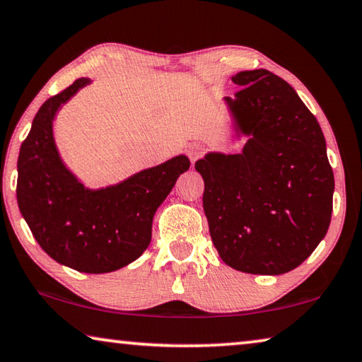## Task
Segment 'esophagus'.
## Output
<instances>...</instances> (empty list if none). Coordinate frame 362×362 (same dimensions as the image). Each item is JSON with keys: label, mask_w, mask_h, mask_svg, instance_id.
<instances>
[{"label": "esophagus", "mask_w": 362, "mask_h": 362, "mask_svg": "<svg viewBox=\"0 0 362 362\" xmlns=\"http://www.w3.org/2000/svg\"><path fill=\"white\" fill-rule=\"evenodd\" d=\"M187 151H188V156H190V159H192V163H194V160H197L198 158L203 156L204 145H203V143H199V141H194V143H192V145H188Z\"/></svg>", "instance_id": "34e87169"}]
</instances>
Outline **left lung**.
I'll list each match as a JSON object with an SVG mask.
<instances>
[{
    "label": "left lung",
    "instance_id": "1",
    "mask_svg": "<svg viewBox=\"0 0 362 362\" xmlns=\"http://www.w3.org/2000/svg\"><path fill=\"white\" fill-rule=\"evenodd\" d=\"M226 103L238 154L208 153L194 169L204 180L203 208L221 259L237 271L280 275L311 256L330 226L334 170L317 119L296 91L266 69L232 77Z\"/></svg>",
    "mask_w": 362,
    "mask_h": 362
}]
</instances>
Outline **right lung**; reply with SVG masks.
<instances>
[{"label":"right lung","instance_id":"right-lung-1","mask_svg":"<svg viewBox=\"0 0 362 362\" xmlns=\"http://www.w3.org/2000/svg\"><path fill=\"white\" fill-rule=\"evenodd\" d=\"M90 78L51 96L38 109L17 159V204L45 253L85 274L134 262L151 242L154 212L190 168L187 156L139 172L117 185L90 190L61 160L53 120Z\"/></svg>","mask_w":362,"mask_h":362}]
</instances>
